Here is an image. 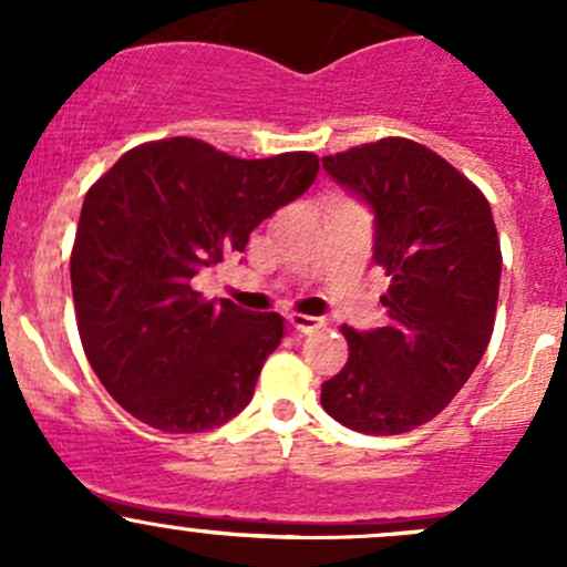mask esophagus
<instances>
[{"instance_id": "1", "label": "esophagus", "mask_w": 567, "mask_h": 567, "mask_svg": "<svg viewBox=\"0 0 567 567\" xmlns=\"http://www.w3.org/2000/svg\"><path fill=\"white\" fill-rule=\"evenodd\" d=\"M290 326H293L296 331H301V334H310V331H318L323 329L326 320L323 318H316V316H301V312H293V316H288Z\"/></svg>"}]
</instances>
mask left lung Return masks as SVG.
Masks as SVG:
<instances>
[{"instance_id": "obj_1", "label": "left lung", "mask_w": 567, "mask_h": 567, "mask_svg": "<svg viewBox=\"0 0 567 567\" xmlns=\"http://www.w3.org/2000/svg\"><path fill=\"white\" fill-rule=\"evenodd\" d=\"M323 169L373 210L390 320L373 331L342 326L348 362L320 386V403L351 431H414L447 409L488 348L502 274L491 205L453 164L403 136L323 156Z\"/></svg>"}]
</instances>
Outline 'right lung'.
<instances>
[{
    "mask_svg": "<svg viewBox=\"0 0 567 567\" xmlns=\"http://www.w3.org/2000/svg\"><path fill=\"white\" fill-rule=\"evenodd\" d=\"M316 175V153L236 158L173 136L123 153L93 183L71 251L73 305L95 375L131 416L203 433L247 409L282 316L205 301L192 279L247 249Z\"/></svg>",
    "mask_w": 567,
    "mask_h": 567,
    "instance_id": "1",
    "label": "right lung"
}]
</instances>
